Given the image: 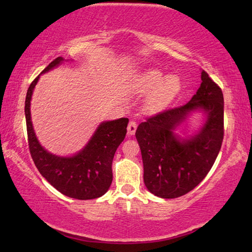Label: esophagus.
Masks as SVG:
<instances>
[{
    "label": "esophagus",
    "instance_id": "obj_1",
    "mask_svg": "<svg viewBox=\"0 0 252 252\" xmlns=\"http://www.w3.org/2000/svg\"><path fill=\"white\" fill-rule=\"evenodd\" d=\"M136 122L135 121H130L129 125H127V134L129 135H133L135 133V130H136Z\"/></svg>",
    "mask_w": 252,
    "mask_h": 252
}]
</instances>
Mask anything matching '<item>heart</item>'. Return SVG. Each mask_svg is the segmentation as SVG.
<instances>
[{
    "label": "heart",
    "instance_id": "heart-1",
    "mask_svg": "<svg viewBox=\"0 0 252 252\" xmlns=\"http://www.w3.org/2000/svg\"><path fill=\"white\" fill-rule=\"evenodd\" d=\"M134 88L139 93L147 94L144 109L150 113H157L172 103L181 90V82L177 75L164 76L160 70L150 69L136 79Z\"/></svg>",
    "mask_w": 252,
    "mask_h": 252
}]
</instances>
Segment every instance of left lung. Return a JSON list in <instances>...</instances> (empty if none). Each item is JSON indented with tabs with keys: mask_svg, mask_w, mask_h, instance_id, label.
Wrapping results in <instances>:
<instances>
[{
	"mask_svg": "<svg viewBox=\"0 0 252 252\" xmlns=\"http://www.w3.org/2000/svg\"><path fill=\"white\" fill-rule=\"evenodd\" d=\"M201 81L187 104L148 118L136 129L144 185L157 197L173 199L193 190L218 157L223 140V94L203 70ZM193 112L204 114L203 126L182 138L175 130Z\"/></svg>",
	"mask_w": 252,
	"mask_h": 252,
	"instance_id": "obj_1",
	"label": "left lung"
}]
</instances>
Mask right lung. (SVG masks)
<instances>
[{"label": "right lung", "mask_w": 252, "mask_h": 252, "mask_svg": "<svg viewBox=\"0 0 252 252\" xmlns=\"http://www.w3.org/2000/svg\"><path fill=\"white\" fill-rule=\"evenodd\" d=\"M59 57L41 74L59 66ZM40 75L29 87L25 97V120L31 157L42 177L66 197L90 200L103 195L112 183V161L118 147L125 140L129 119L101 122L82 150L70 157L53 155L41 146L31 120V99Z\"/></svg>", "instance_id": "add662e5"}]
</instances>
